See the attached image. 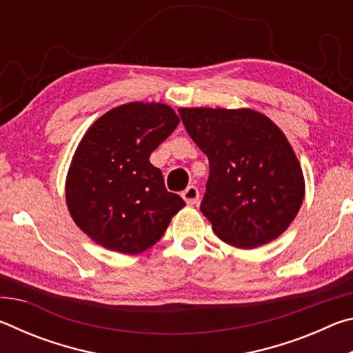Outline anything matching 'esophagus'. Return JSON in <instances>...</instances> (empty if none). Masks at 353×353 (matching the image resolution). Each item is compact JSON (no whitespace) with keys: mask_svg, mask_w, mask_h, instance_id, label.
Listing matches in <instances>:
<instances>
[{"mask_svg":"<svg viewBox=\"0 0 353 353\" xmlns=\"http://www.w3.org/2000/svg\"><path fill=\"white\" fill-rule=\"evenodd\" d=\"M182 198L188 205H194L196 202L199 201V190L196 188L194 185H190V187L182 193Z\"/></svg>","mask_w":353,"mask_h":353,"instance_id":"1","label":"esophagus"}]
</instances>
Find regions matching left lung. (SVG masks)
Segmentation results:
<instances>
[{
  "label": "left lung",
  "instance_id": "1",
  "mask_svg": "<svg viewBox=\"0 0 353 353\" xmlns=\"http://www.w3.org/2000/svg\"><path fill=\"white\" fill-rule=\"evenodd\" d=\"M188 135L208 157L201 212L221 240L254 249L276 240L305 194L302 168L282 130L250 109H181Z\"/></svg>",
  "mask_w": 353,
  "mask_h": 353
}]
</instances>
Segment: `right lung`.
Returning <instances> with one entry per match:
<instances>
[{"label":"right lung","instance_id":"right-lung-1","mask_svg":"<svg viewBox=\"0 0 353 353\" xmlns=\"http://www.w3.org/2000/svg\"><path fill=\"white\" fill-rule=\"evenodd\" d=\"M179 117L160 103H129L94 121L71 160L65 196L71 218L94 243L135 255L165 234L185 207L149 162Z\"/></svg>","mask_w":353,"mask_h":353}]
</instances>
